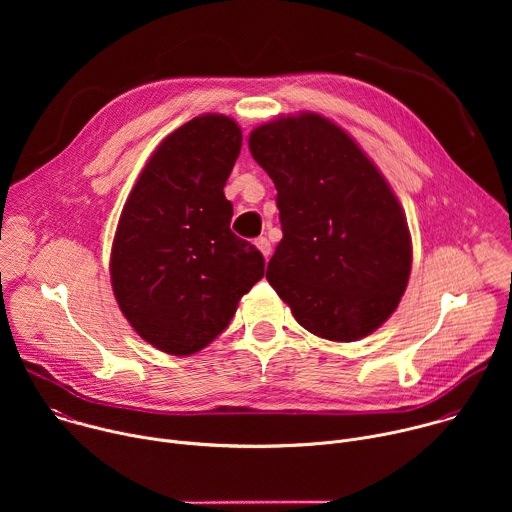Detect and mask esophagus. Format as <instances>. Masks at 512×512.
Returning a JSON list of instances; mask_svg holds the SVG:
<instances>
[{
    "mask_svg": "<svg viewBox=\"0 0 512 512\" xmlns=\"http://www.w3.org/2000/svg\"><path fill=\"white\" fill-rule=\"evenodd\" d=\"M255 245H257V249L263 253V257H265V259L271 255V243H269V239H267V237H259V239H255Z\"/></svg>",
    "mask_w": 512,
    "mask_h": 512,
    "instance_id": "1",
    "label": "esophagus"
}]
</instances>
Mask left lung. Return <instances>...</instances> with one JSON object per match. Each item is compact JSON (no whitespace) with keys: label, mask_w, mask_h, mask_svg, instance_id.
Wrapping results in <instances>:
<instances>
[{"label":"left lung","mask_w":512,"mask_h":512,"mask_svg":"<svg viewBox=\"0 0 512 512\" xmlns=\"http://www.w3.org/2000/svg\"><path fill=\"white\" fill-rule=\"evenodd\" d=\"M249 150L277 190L283 239L267 281L312 334L352 342L399 306L411 271L405 212L354 139L318 113L253 129Z\"/></svg>","instance_id":"left-lung-1"}]
</instances>
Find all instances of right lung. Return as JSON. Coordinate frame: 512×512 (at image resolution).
Returning <instances> with one entry per match:
<instances>
[{
	"instance_id": "obj_1",
	"label": "right lung",
	"mask_w": 512,
	"mask_h": 512,
	"mask_svg": "<svg viewBox=\"0 0 512 512\" xmlns=\"http://www.w3.org/2000/svg\"><path fill=\"white\" fill-rule=\"evenodd\" d=\"M241 143L231 117H194L158 145L121 210L113 294L133 330L162 352L208 346L265 273L263 255L229 227L223 188Z\"/></svg>"
}]
</instances>
